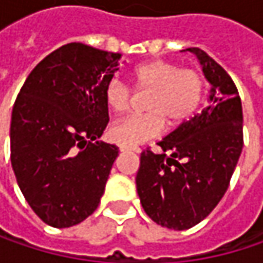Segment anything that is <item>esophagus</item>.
<instances>
[{
	"instance_id": "obj_1",
	"label": "esophagus",
	"mask_w": 263,
	"mask_h": 263,
	"mask_svg": "<svg viewBox=\"0 0 263 263\" xmlns=\"http://www.w3.org/2000/svg\"><path fill=\"white\" fill-rule=\"evenodd\" d=\"M120 147V151L122 152H140V147H137V146H125V144H120L119 146Z\"/></svg>"
}]
</instances>
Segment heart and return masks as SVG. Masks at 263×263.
Wrapping results in <instances>:
<instances>
[{"label": "heart", "instance_id": "b5f03b06", "mask_svg": "<svg viewBox=\"0 0 263 263\" xmlns=\"http://www.w3.org/2000/svg\"><path fill=\"white\" fill-rule=\"evenodd\" d=\"M132 86L137 91H151L146 100L147 114L131 116L116 123L109 135L125 146L141 144L169 125L177 126L199 108L204 97L202 76L192 68H180L169 61H149L131 71ZM103 97L112 114H123L131 103V89L117 78L106 82Z\"/></svg>", "mask_w": 263, "mask_h": 263}]
</instances>
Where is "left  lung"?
I'll use <instances>...</instances> for the list:
<instances>
[{
  "label": "left lung",
  "mask_w": 263,
  "mask_h": 263,
  "mask_svg": "<svg viewBox=\"0 0 263 263\" xmlns=\"http://www.w3.org/2000/svg\"><path fill=\"white\" fill-rule=\"evenodd\" d=\"M183 51L196 56L212 86L207 106L158 143L161 154L143 151L135 178L146 215L171 230L192 229L210 215L229 189L243 146L235 82L201 48Z\"/></svg>",
  "instance_id": "8db88e82"
}]
</instances>
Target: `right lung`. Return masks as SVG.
<instances>
[{"label": "right lung", "instance_id": "obj_1", "mask_svg": "<svg viewBox=\"0 0 263 263\" xmlns=\"http://www.w3.org/2000/svg\"><path fill=\"white\" fill-rule=\"evenodd\" d=\"M120 59L67 44L33 68L13 105L12 167L27 202L51 227L82 222L105 192L119 147L99 141L109 120L103 89Z\"/></svg>", "mask_w": 263, "mask_h": 263}]
</instances>
